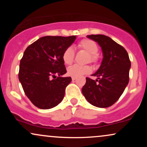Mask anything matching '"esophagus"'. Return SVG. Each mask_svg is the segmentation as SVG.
Listing matches in <instances>:
<instances>
[{"label": "esophagus", "instance_id": "1", "mask_svg": "<svg viewBox=\"0 0 147 147\" xmlns=\"http://www.w3.org/2000/svg\"><path fill=\"white\" fill-rule=\"evenodd\" d=\"M76 79V77H72V81H75Z\"/></svg>", "mask_w": 147, "mask_h": 147}]
</instances>
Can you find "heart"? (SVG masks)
Masks as SVG:
<instances>
[{"instance_id":"obj_1","label":"heart","mask_w":147,"mask_h":147,"mask_svg":"<svg viewBox=\"0 0 147 147\" xmlns=\"http://www.w3.org/2000/svg\"><path fill=\"white\" fill-rule=\"evenodd\" d=\"M77 47L79 50H84L89 54V56L87 59V62L90 61L91 63H97L98 61V55L97 53L98 52L99 48L95 41L88 38H85L79 42ZM62 59L65 64L70 65L75 59V51L73 48L71 47H68L65 49L62 55ZM91 70H92V68L88 65H73L67 69V74L71 77H79L84 75L89 74Z\"/></svg>"}]
</instances>
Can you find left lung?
I'll return each mask as SVG.
<instances>
[{
    "label": "left lung",
    "instance_id": "obj_1",
    "mask_svg": "<svg viewBox=\"0 0 147 147\" xmlns=\"http://www.w3.org/2000/svg\"><path fill=\"white\" fill-rule=\"evenodd\" d=\"M102 48L103 59L100 67L92 76L96 81L86 77L82 93L92 105L107 108L114 104L122 95L129 82L131 68L129 55L122 45L103 34L88 35Z\"/></svg>",
    "mask_w": 147,
    "mask_h": 147
}]
</instances>
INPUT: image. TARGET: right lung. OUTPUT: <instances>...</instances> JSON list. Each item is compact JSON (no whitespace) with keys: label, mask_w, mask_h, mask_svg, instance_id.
<instances>
[{"label":"right lung","mask_w":147,"mask_h":147,"mask_svg":"<svg viewBox=\"0 0 147 147\" xmlns=\"http://www.w3.org/2000/svg\"><path fill=\"white\" fill-rule=\"evenodd\" d=\"M75 38L76 36H43L25 50L18 79L25 94L36 107L52 109L63 100L72 79L61 77L67 72L62 55Z\"/></svg>","instance_id":"obj_1"}]
</instances>
